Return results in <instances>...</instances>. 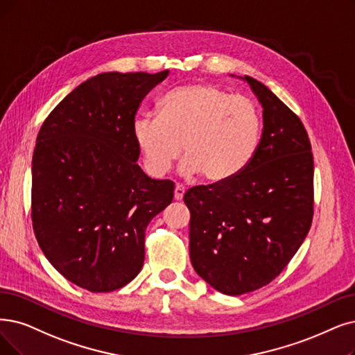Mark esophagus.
Returning <instances> with one entry per match:
<instances>
[{"instance_id":"34e87169","label":"esophagus","mask_w":355,"mask_h":355,"mask_svg":"<svg viewBox=\"0 0 355 355\" xmlns=\"http://www.w3.org/2000/svg\"><path fill=\"white\" fill-rule=\"evenodd\" d=\"M183 195H185V188H183L182 185H176L175 187V200L176 201H180Z\"/></svg>"}]
</instances>
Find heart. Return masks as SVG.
<instances>
[{
	"label": "heart",
	"mask_w": 355,
	"mask_h": 355,
	"mask_svg": "<svg viewBox=\"0 0 355 355\" xmlns=\"http://www.w3.org/2000/svg\"><path fill=\"white\" fill-rule=\"evenodd\" d=\"M157 110L159 116L138 115L132 121V138L151 176L166 175L183 147V173L201 172L209 182H224L242 172L258 147L257 105L217 84L175 87L160 98Z\"/></svg>",
	"instance_id": "heart-1"
}]
</instances>
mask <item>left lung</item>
Here are the masks:
<instances>
[{
  "label": "left lung",
  "mask_w": 355,
  "mask_h": 355,
  "mask_svg": "<svg viewBox=\"0 0 355 355\" xmlns=\"http://www.w3.org/2000/svg\"><path fill=\"white\" fill-rule=\"evenodd\" d=\"M263 112V130L249 164L234 178L193 187L192 266L217 291L240 295L275 279L313 220V154L304 125L258 80L245 76Z\"/></svg>",
  "instance_id": "obj_1"
}]
</instances>
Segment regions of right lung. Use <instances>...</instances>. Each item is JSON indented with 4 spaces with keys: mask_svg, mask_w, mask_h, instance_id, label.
<instances>
[{
    "mask_svg": "<svg viewBox=\"0 0 355 355\" xmlns=\"http://www.w3.org/2000/svg\"><path fill=\"white\" fill-rule=\"evenodd\" d=\"M160 73H103L49 113L32 160V223L48 261L73 284L109 293L144 263L148 223L173 200L175 183L137 164L132 121Z\"/></svg>",
    "mask_w": 355,
    "mask_h": 355,
    "instance_id": "right-lung-1",
    "label": "right lung"
}]
</instances>
